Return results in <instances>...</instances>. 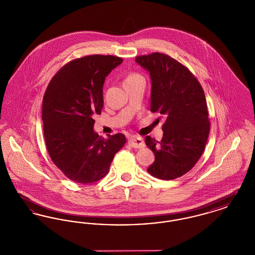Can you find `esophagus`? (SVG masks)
Segmentation results:
<instances>
[{
  "instance_id": "1",
  "label": "esophagus",
  "mask_w": 255,
  "mask_h": 255,
  "mask_svg": "<svg viewBox=\"0 0 255 255\" xmlns=\"http://www.w3.org/2000/svg\"><path fill=\"white\" fill-rule=\"evenodd\" d=\"M129 144L133 147V148H142L145 145L143 138L139 137V136H133L128 140Z\"/></svg>"
}]
</instances>
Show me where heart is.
<instances>
[{"label":"heart","mask_w":255,"mask_h":255,"mask_svg":"<svg viewBox=\"0 0 255 255\" xmlns=\"http://www.w3.org/2000/svg\"><path fill=\"white\" fill-rule=\"evenodd\" d=\"M135 76H138V75H136V74H132V75L128 76V78H132V77H135Z\"/></svg>","instance_id":"1"}]
</instances>
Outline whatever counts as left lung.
<instances>
[{"mask_svg": "<svg viewBox=\"0 0 255 255\" xmlns=\"http://www.w3.org/2000/svg\"><path fill=\"white\" fill-rule=\"evenodd\" d=\"M135 62L151 78V112L164 119L160 141L147 135L146 145L155 161L147 172L160 180H174L201 158L209 133L206 96L190 71L166 54L153 52Z\"/></svg>", "mask_w": 255, "mask_h": 255, "instance_id": "8db88e82", "label": "left lung"}]
</instances>
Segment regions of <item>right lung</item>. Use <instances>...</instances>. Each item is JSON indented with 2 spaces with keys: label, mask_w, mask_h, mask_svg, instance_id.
Here are the masks:
<instances>
[{
  "label": "right lung",
  "mask_w": 255,
  "mask_h": 255,
  "mask_svg": "<svg viewBox=\"0 0 255 255\" xmlns=\"http://www.w3.org/2000/svg\"><path fill=\"white\" fill-rule=\"evenodd\" d=\"M123 59L89 55L65 65L46 90L42 121L49 157L73 182H97L109 172L115 155L126 142L123 133L99 136L94 116L103 108V85Z\"/></svg>",
  "instance_id": "obj_1"
}]
</instances>
